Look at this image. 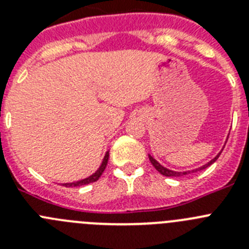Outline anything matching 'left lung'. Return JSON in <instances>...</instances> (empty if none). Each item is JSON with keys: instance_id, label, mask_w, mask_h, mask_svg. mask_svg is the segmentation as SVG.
<instances>
[{"instance_id": "left-lung-1", "label": "left lung", "mask_w": 249, "mask_h": 249, "mask_svg": "<svg viewBox=\"0 0 249 249\" xmlns=\"http://www.w3.org/2000/svg\"><path fill=\"white\" fill-rule=\"evenodd\" d=\"M219 155H221V153H219ZM219 155L215 156V157L213 158V160H211V162H208V163H207V164H204V166L201 167V168L193 169V171H188V172H175V171H171V169L164 168L163 166H160V164L158 163L157 160H156L155 158L152 157V156H148V157H149V160H151V163L153 164V167H155V168L157 169V171L160 173V175L166 176V177H181V176H186V175H188V173L196 172V171H202V169L207 168V167H208V166H211V164H212V163H214L215 160H217V158L219 157Z\"/></svg>"}]
</instances>
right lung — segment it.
<instances>
[{
	"instance_id": "1",
	"label": "right lung",
	"mask_w": 249,
	"mask_h": 249,
	"mask_svg": "<svg viewBox=\"0 0 249 249\" xmlns=\"http://www.w3.org/2000/svg\"><path fill=\"white\" fill-rule=\"evenodd\" d=\"M108 152L106 153L105 158H103V162L102 164H101L100 168L97 169V172L93 173L92 176H89V178H85V179H82V181H77V182H73V183H65L63 186L65 187H80V186H85V184H89V183H92V182H96L98 179V178L102 176L103 171H105L106 166H107V162H108Z\"/></svg>"
}]
</instances>
